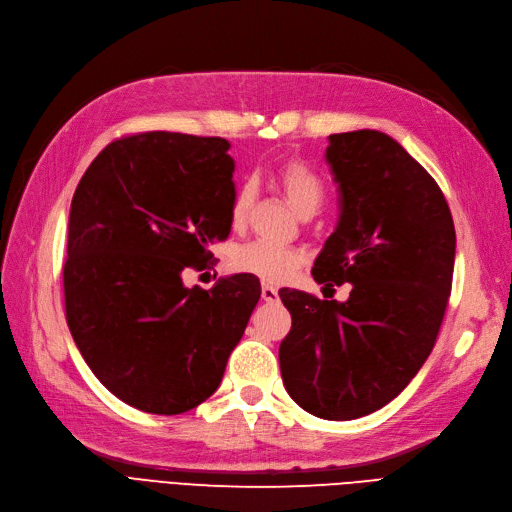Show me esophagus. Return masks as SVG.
<instances>
[{
    "instance_id": "obj_1",
    "label": "esophagus",
    "mask_w": 512,
    "mask_h": 512,
    "mask_svg": "<svg viewBox=\"0 0 512 512\" xmlns=\"http://www.w3.org/2000/svg\"><path fill=\"white\" fill-rule=\"evenodd\" d=\"M261 300L263 302H278V291L272 285L261 287Z\"/></svg>"
}]
</instances>
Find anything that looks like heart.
I'll return each mask as SVG.
<instances>
[{"label": "heart", "mask_w": 512, "mask_h": 512, "mask_svg": "<svg viewBox=\"0 0 512 512\" xmlns=\"http://www.w3.org/2000/svg\"><path fill=\"white\" fill-rule=\"evenodd\" d=\"M276 187L283 191L289 206L300 214V217H310L321 206L325 189L317 172L308 168L304 161H287L274 174ZM255 189L253 185H242L232 202V225L236 229L244 227L249 212L253 206ZM304 263V255L287 246H276L270 242H249L236 246L232 253V266L238 272L253 274L266 283H280L291 276Z\"/></svg>", "instance_id": "b5f03b06"}]
</instances>
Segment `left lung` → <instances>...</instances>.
<instances>
[{"label": "left lung", "instance_id": "left-lung-1", "mask_svg": "<svg viewBox=\"0 0 512 512\" xmlns=\"http://www.w3.org/2000/svg\"><path fill=\"white\" fill-rule=\"evenodd\" d=\"M340 217L312 276L351 283L346 302L298 289L280 342L287 393L306 412L349 421L383 408L430 357L449 304L455 225L436 180L376 129L329 136Z\"/></svg>", "mask_w": 512, "mask_h": 512}]
</instances>
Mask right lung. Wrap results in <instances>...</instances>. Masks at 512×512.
Returning a JSON list of instances; mask_svg holds the SVG:
<instances>
[{
  "label": "right lung",
  "mask_w": 512,
  "mask_h": 512,
  "mask_svg": "<svg viewBox=\"0 0 512 512\" xmlns=\"http://www.w3.org/2000/svg\"><path fill=\"white\" fill-rule=\"evenodd\" d=\"M225 138L146 131L110 142L72 197L65 319L91 372L125 404L180 415L221 385L261 285L185 287L232 229Z\"/></svg>",
  "instance_id": "right-lung-1"
}]
</instances>
